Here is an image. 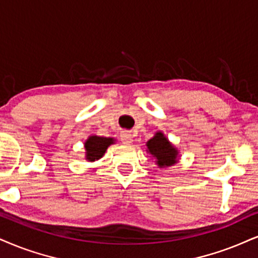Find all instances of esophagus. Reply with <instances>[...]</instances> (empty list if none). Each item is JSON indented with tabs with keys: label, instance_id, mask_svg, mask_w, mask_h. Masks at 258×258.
<instances>
[{
	"label": "esophagus",
	"instance_id": "obj_1",
	"mask_svg": "<svg viewBox=\"0 0 258 258\" xmlns=\"http://www.w3.org/2000/svg\"><path fill=\"white\" fill-rule=\"evenodd\" d=\"M120 141L123 142V144L125 145H129L133 142V134L130 132H126V130H124V132L120 133Z\"/></svg>",
	"mask_w": 258,
	"mask_h": 258
}]
</instances>
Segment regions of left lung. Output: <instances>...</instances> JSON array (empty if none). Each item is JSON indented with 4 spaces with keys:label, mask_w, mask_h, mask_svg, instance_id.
Here are the masks:
<instances>
[{
    "label": "left lung",
    "mask_w": 258,
    "mask_h": 258,
    "mask_svg": "<svg viewBox=\"0 0 258 258\" xmlns=\"http://www.w3.org/2000/svg\"><path fill=\"white\" fill-rule=\"evenodd\" d=\"M147 147L149 153L157 159V163L160 167L171 166V165L176 164L178 152L167 141L163 133H157L153 139L149 140L147 142Z\"/></svg>",
    "instance_id": "8db88e82"
}]
</instances>
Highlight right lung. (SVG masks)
Listing matches in <instances>:
<instances>
[{
	"mask_svg": "<svg viewBox=\"0 0 258 258\" xmlns=\"http://www.w3.org/2000/svg\"><path fill=\"white\" fill-rule=\"evenodd\" d=\"M111 144H113V139L107 138H99V136H91L90 139L86 141L85 148H86V159L90 161L98 160L103 157L106 148L109 147Z\"/></svg>",
	"mask_w": 258,
	"mask_h": 258,
	"instance_id": "right-lung-1",
	"label": "right lung"
}]
</instances>
